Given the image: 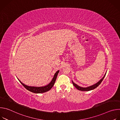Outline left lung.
I'll use <instances>...</instances> for the list:
<instances>
[{
    "label": "left lung",
    "instance_id": "left-lung-1",
    "mask_svg": "<svg viewBox=\"0 0 120 120\" xmlns=\"http://www.w3.org/2000/svg\"><path fill=\"white\" fill-rule=\"evenodd\" d=\"M106 73L105 74V75L104 76V77H102L99 82H98L97 83H96L95 84H94V85H91V86H88V87H81L80 86H79V85H78L77 84H76V83H75L73 81H72V82H73V85L75 86V87L78 90H80V91H91V90H92L95 88H96V87H97L100 84V83H101V82H102V81L103 80L104 78H105V75H106Z\"/></svg>",
    "mask_w": 120,
    "mask_h": 120
}]
</instances>
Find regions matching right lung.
Wrapping results in <instances>:
<instances>
[{
	"instance_id": "1",
	"label": "right lung",
	"mask_w": 120,
	"mask_h": 120,
	"mask_svg": "<svg viewBox=\"0 0 120 120\" xmlns=\"http://www.w3.org/2000/svg\"><path fill=\"white\" fill-rule=\"evenodd\" d=\"M59 72V70H58L54 75V77L51 81L47 85H45L44 86H41V87H37V86H28L22 82L18 78V80L20 82V83L23 85V86L28 91L34 93H36V94H40V93H45L46 92H47L49 91L51 88H52L54 85V83L56 82V79L57 78V75Z\"/></svg>"
}]
</instances>
